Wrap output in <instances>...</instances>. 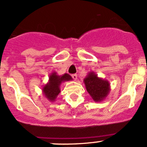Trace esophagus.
Listing matches in <instances>:
<instances>
[{
  "mask_svg": "<svg viewBox=\"0 0 147 147\" xmlns=\"http://www.w3.org/2000/svg\"><path fill=\"white\" fill-rule=\"evenodd\" d=\"M72 77L75 80H76L78 79V75H77L76 74H73V75H72Z\"/></svg>",
  "mask_w": 147,
  "mask_h": 147,
  "instance_id": "34e87169",
  "label": "esophagus"
}]
</instances>
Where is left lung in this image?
I'll return each mask as SVG.
<instances>
[{
  "instance_id": "obj_1",
  "label": "left lung",
  "mask_w": 147,
  "mask_h": 147,
  "mask_svg": "<svg viewBox=\"0 0 147 147\" xmlns=\"http://www.w3.org/2000/svg\"><path fill=\"white\" fill-rule=\"evenodd\" d=\"M86 90L94 102L105 100L110 92V84L107 80L99 78L94 72H88L83 80Z\"/></svg>"
}]
</instances>
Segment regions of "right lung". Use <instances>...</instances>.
I'll return each instance as SVG.
<instances>
[{
  "label": "right lung",
  "mask_w": 147,
  "mask_h": 147,
  "mask_svg": "<svg viewBox=\"0 0 147 147\" xmlns=\"http://www.w3.org/2000/svg\"><path fill=\"white\" fill-rule=\"evenodd\" d=\"M72 80V78L69 74L65 73L58 75L56 72H52L49 76V80L47 84L42 87V93L45 98L50 102H55L57 95L60 92V85L66 81Z\"/></svg>",
  "instance_id": "1"
}]
</instances>
